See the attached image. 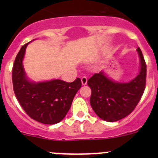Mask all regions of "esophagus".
I'll use <instances>...</instances> for the list:
<instances>
[{"mask_svg": "<svg viewBox=\"0 0 158 158\" xmlns=\"http://www.w3.org/2000/svg\"><path fill=\"white\" fill-rule=\"evenodd\" d=\"M81 81H82V85H85L87 84V82H88V79H87L85 76H83V77H82V79H81Z\"/></svg>", "mask_w": 158, "mask_h": 158, "instance_id": "34e87169", "label": "esophagus"}]
</instances>
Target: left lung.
<instances>
[{
  "instance_id": "obj_1",
  "label": "left lung",
  "mask_w": 158,
  "mask_h": 158,
  "mask_svg": "<svg viewBox=\"0 0 158 158\" xmlns=\"http://www.w3.org/2000/svg\"><path fill=\"white\" fill-rule=\"evenodd\" d=\"M140 60L138 75L129 82H118L104 71L94 74L88 80L92 89L90 104L95 114L102 120L117 122L128 115L139 102L146 83L145 61L140 48L137 49Z\"/></svg>"
}]
</instances>
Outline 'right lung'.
Wrapping results in <instances>:
<instances>
[{"mask_svg": "<svg viewBox=\"0 0 158 158\" xmlns=\"http://www.w3.org/2000/svg\"><path fill=\"white\" fill-rule=\"evenodd\" d=\"M30 43L21 47L14 61L12 71L14 93L31 118L42 124L54 125L66 115L82 82L79 78L73 82L58 79L43 82L30 80L23 64L26 48Z\"/></svg>", "mask_w": 158, "mask_h": 158, "instance_id": "1", "label": "right lung"}]
</instances>
